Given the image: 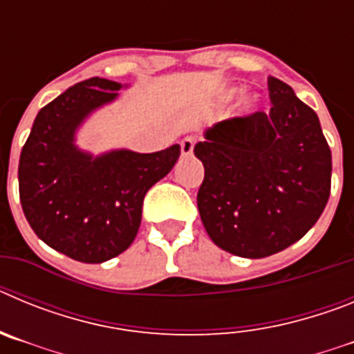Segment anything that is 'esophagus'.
I'll use <instances>...</instances> for the list:
<instances>
[{
	"mask_svg": "<svg viewBox=\"0 0 354 354\" xmlns=\"http://www.w3.org/2000/svg\"><path fill=\"white\" fill-rule=\"evenodd\" d=\"M193 149H195V138L193 136H187L180 142V154L186 158V156H192L193 154Z\"/></svg>",
	"mask_w": 354,
	"mask_h": 354,
	"instance_id": "obj_1",
	"label": "esophagus"
}]
</instances>
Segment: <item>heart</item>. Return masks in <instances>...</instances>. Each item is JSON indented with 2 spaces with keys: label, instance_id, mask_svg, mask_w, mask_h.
I'll return each instance as SVG.
<instances>
[{
  "label": "heart",
  "instance_id": "obj_1",
  "mask_svg": "<svg viewBox=\"0 0 354 354\" xmlns=\"http://www.w3.org/2000/svg\"><path fill=\"white\" fill-rule=\"evenodd\" d=\"M239 93H241V90L236 88V86H232V88L223 90V92L220 93V97H218V101H220V104H228V102H232L234 99L239 95ZM257 108H259V97L257 95H245L239 102V115L241 117L252 115L257 111Z\"/></svg>",
  "mask_w": 354,
  "mask_h": 354
}]
</instances>
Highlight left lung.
<instances>
[{"instance_id": "1", "label": "left lung", "mask_w": 354, "mask_h": 354, "mask_svg": "<svg viewBox=\"0 0 354 354\" xmlns=\"http://www.w3.org/2000/svg\"><path fill=\"white\" fill-rule=\"evenodd\" d=\"M268 84L270 113L218 122L195 145L205 170L202 223L216 246L245 259L301 239L330 196L331 152L317 115L283 81Z\"/></svg>"}]
</instances>
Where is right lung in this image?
<instances>
[{"instance_id":"1","label":"right lung","mask_w":354,"mask_h":354,"mask_svg":"<svg viewBox=\"0 0 354 354\" xmlns=\"http://www.w3.org/2000/svg\"><path fill=\"white\" fill-rule=\"evenodd\" d=\"M129 84L90 77L44 106L19 159V196L33 232L74 261L101 264L133 245L145 193L167 177L180 147L142 154L77 145L83 124Z\"/></svg>"}]
</instances>
